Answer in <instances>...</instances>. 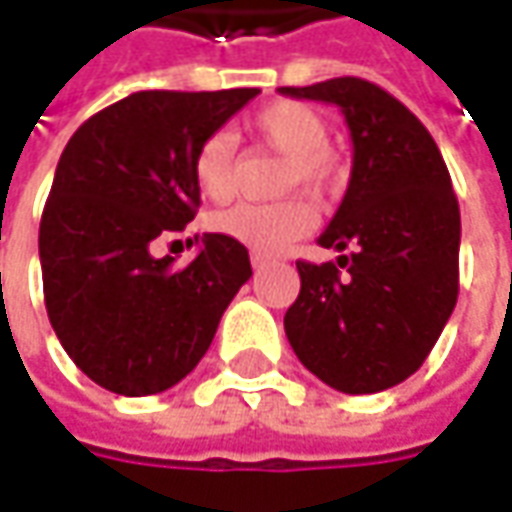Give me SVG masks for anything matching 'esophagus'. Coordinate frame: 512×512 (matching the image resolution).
<instances>
[{"instance_id": "esophagus-1", "label": "esophagus", "mask_w": 512, "mask_h": 512, "mask_svg": "<svg viewBox=\"0 0 512 512\" xmlns=\"http://www.w3.org/2000/svg\"><path fill=\"white\" fill-rule=\"evenodd\" d=\"M266 263H269L266 257H260V255H257V252H255V255H252V266H255V269H263Z\"/></svg>"}]
</instances>
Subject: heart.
Segmentation results:
<instances>
[{
	"mask_svg": "<svg viewBox=\"0 0 512 512\" xmlns=\"http://www.w3.org/2000/svg\"><path fill=\"white\" fill-rule=\"evenodd\" d=\"M269 148L288 156L283 190H308L311 196H328L342 182L339 159L328 148L325 117L297 100H277L257 111L249 120ZM193 182L207 201H229L238 187V145L227 131H212L201 139L193 156ZM212 232L229 241L249 246L257 255H280L291 243L311 235L316 212L305 201L277 204H238L232 210L212 215Z\"/></svg>",
	"mask_w": 512,
	"mask_h": 512,
	"instance_id": "1",
	"label": "heart"
}]
</instances>
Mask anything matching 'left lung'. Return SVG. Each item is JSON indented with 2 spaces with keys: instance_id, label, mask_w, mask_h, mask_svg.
<instances>
[{
  "instance_id": "left-lung-1",
  "label": "left lung",
  "mask_w": 512,
  "mask_h": 512,
  "mask_svg": "<svg viewBox=\"0 0 512 512\" xmlns=\"http://www.w3.org/2000/svg\"><path fill=\"white\" fill-rule=\"evenodd\" d=\"M336 103L353 170L319 246L347 255L300 260L285 336L328 387L370 395L420 370L460 294V204L443 154L401 100L364 78L280 86Z\"/></svg>"
}]
</instances>
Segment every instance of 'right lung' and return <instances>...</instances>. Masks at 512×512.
Instances as JSON below:
<instances>
[{
    "label": "right lung",
    "mask_w": 512,
    "mask_h": 512,
    "mask_svg": "<svg viewBox=\"0 0 512 512\" xmlns=\"http://www.w3.org/2000/svg\"><path fill=\"white\" fill-rule=\"evenodd\" d=\"M257 92H134L66 142L38 229L44 305L103 389L142 398L179 384L252 277L246 246L218 232L184 269L156 257L154 241L196 218V148Z\"/></svg>",
    "instance_id": "right-lung-1"
}]
</instances>
